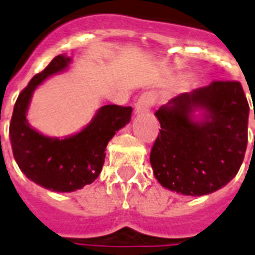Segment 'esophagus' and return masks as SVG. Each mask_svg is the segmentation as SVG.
Returning <instances> with one entry per match:
<instances>
[{"label":"esophagus","instance_id":"1","mask_svg":"<svg viewBox=\"0 0 255 255\" xmlns=\"http://www.w3.org/2000/svg\"><path fill=\"white\" fill-rule=\"evenodd\" d=\"M153 102H154V96L153 93H143L139 98H138L137 104H135V113H146L149 112L150 108L153 106Z\"/></svg>","mask_w":255,"mask_h":255}]
</instances>
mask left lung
Here are the masks:
<instances>
[{
	"mask_svg": "<svg viewBox=\"0 0 255 255\" xmlns=\"http://www.w3.org/2000/svg\"><path fill=\"white\" fill-rule=\"evenodd\" d=\"M195 109L205 110L203 122L192 121ZM155 117L161 129L150 163L163 187L205 195L236 177L246 153L249 120L248 100L238 81H213L179 94L161 106Z\"/></svg>",
	"mask_w": 255,
	"mask_h": 255,
	"instance_id": "8db88e82",
	"label": "left lung"
}]
</instances>
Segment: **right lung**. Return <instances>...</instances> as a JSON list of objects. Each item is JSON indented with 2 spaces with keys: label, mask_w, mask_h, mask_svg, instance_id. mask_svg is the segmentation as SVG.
<instances>
[{
  "label": "right lung",
  "mask_w": 255,
  "mask_h": 255,
  "mask_svg": "<svg viewBox=\"0 0 255 255\" xmlns=\"http://www.w3.org/2000/svg\"><path fill=\"white\" fill-rule=\"evenodd\" d=\"M69 62L70 58L60 54L31 78L15 101L9 126L13 155L21 171L53 191H74L92 183L102 170L108 142L129 124L133 112L130 106H102L84 130L64 139L45 137L33 129L26 120L31 94L43 80L62 72Z\"/></svg>",
  "instance_id": "add662e5"
}]
</instances>
